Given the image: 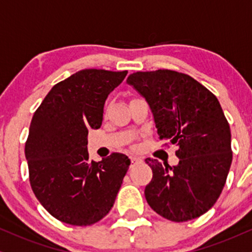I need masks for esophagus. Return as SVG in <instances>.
<instances>
[{"mask_svg": "<svg viewBox=\"0 0 252 252\" xmlns=\"http://www.w3.org/2000/svg\"><path fill=\"white\" fill-rule=\"evenodd\" d=\"M130 160H131V164H138V163H141L142 159L139 157H137V156H131V157H130Z\"/></svg>", "mask_w": 252, "mask_h": 252, "instance_id": "esophagus-1", "label": "esophagus"}]
</instances>
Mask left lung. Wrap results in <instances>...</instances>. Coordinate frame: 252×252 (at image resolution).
<instances>
[{"label":"left lung","mask_w":252,"mask_h":252,"mask_svg":"<svg viewBox=\"0 0 252 252\" xmlns=\"http://www.w3.org/2000/svg\"><path fill=\"white\" fill-rule=\"evenodd\" d=\"M126 84L148 102L159 139L178 146L176 166L145 159L154 173L146 201L171 221L199 218L219 199L232 160L230 128L219 100L189 75L170 69L132 73Z\"/></svg>","instance_id":"left-lung-1"}]
</instances>
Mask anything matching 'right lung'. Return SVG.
I'll list each match as a JSON object with an SVG mask.
<instances>
[{
	"instance_id": "add662e5",
	"label": "right lung",
	"mask_w": 252,
	"mask_h": 252,
	"mask_svg": "<svg viewBox=\"0 0 252 252\" xmlns=\"http://www.w3.org/2000/svg\"><path fill=\"white\" fill-rule=\"evenodd\" d=\"M128 71L81 69L58 82L34 113L25 143L29 177L41 206L59 221L89 225L115 202L130 159L114 152L89 160V129L103 121L108 95Z\"/></svg>"
}]
</instances>
